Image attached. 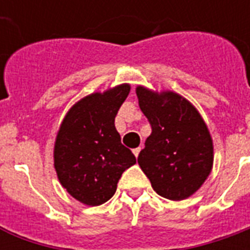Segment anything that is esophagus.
<instances>
[{
	"instance_id": "obj_1",
	"label": "esophagus",
	"mask_w": 250,
	"mask_h": 250,
	"mask_svg": "<svg viewBox=\"0 0 250 250\" xmlns=\"http://www.w3.org/2000/svg\"><path fill=\"white\" fill-rule=\"evenodd\" d=\"M140 152H141V147H136V149H133V154H134L136 157H138Z\"/></svg>"
}]
</instances>
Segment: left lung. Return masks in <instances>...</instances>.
Listing matches in <instances>:
<instances>
[{"label": "left lung", "mask_w": 250, "mask_h": 250, "mask_svg": "<svg viewBox=\"0 0 250 250\" xmlns=\"http://www.w3.org/2000/svg\"><path fill=\"white\" fill-rule=\"evenodd\" d=\"M152 134L138 165L161 197L181 201L197 192L213 167V140L196 107L178 93L136 87Z\"/></svg>", "instance_id": "8db88e82"}]
</instances>
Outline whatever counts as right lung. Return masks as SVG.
Returning a JSON list of instances; mask_svg holds the SVG:
<instances>
[{
	"label": "right lung",
	"mask_w": 250,
	"mask_h": 250,
	"mask_svg": "<svg viewBox=\"0 0 250 250\" xmlns=\"http://www.w3.org/2000/svg\"><path fill=\"white\" fill-rule=\"evenodd\" d=\"M130 92L121 83L85 96L60 125L54 143V169L66 192L89 207L113 197L118 180L136 157L121 144L114 118Z\"/></svg>",
	"instance_id": "obj_1"
}]
</instances>
